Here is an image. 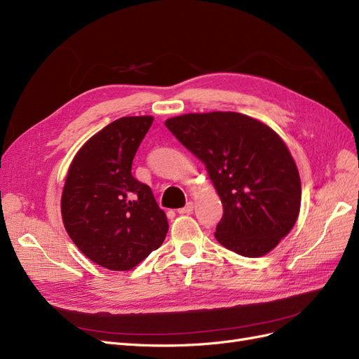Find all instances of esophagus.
I'll return each mask as SVG.
<instances>
[{
	"label": "esophagus",
	"mask_w": 359,
	"mask_h": 359,
	"mask_svg": "<svg viewBox=\"0 0 359 359\" xmlns=\"http://www.w3.org/2000/svg\"><path fill=\"white\" fill-rule=\"evenodd\" d=\"M194 210V203L193 202H189L184 208H180L178 210V214H191Z\"/></svg>",
	"instance_id": "esophagus-1"
}]
</instances>
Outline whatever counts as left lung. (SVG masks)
<instances>
[{"label": "left lung", "mask_w": 359, "mask_h": 359, "mask_svg": "<svg viewBox=\"0 0 359 359\" xmlns=\"http://www.w3.org/2000/svg\"><path fill=\"white\" fill-rule=\"evenodd\" d=\"M203 165L223 203L215 240L245 257L268 255L295 226L301 180L287 145L244 114H184L165 121Z\"/></svg>", "instance_id": "left-lung-1"}]
</instances>
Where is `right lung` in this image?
Masks as SVG:
<instances>
[{
  "instance_id": "add662e5",
  "label": "right lung",
  "mask_w": 359,
  "mask_h": 359,
  "mask_svg": "<svg viewBox=\"0 0 359 359\" xmlns=\"http://www.w3.org/2000/svg\"><path fill=\"white\" fill-rule=\"evenodd\" d=\"M151 115L123 116L102 128L73 157L61 194L62 223L94 264L128 271L165 241L169 224L153 191L132 175Z\"/></svg>"
}]
</instances>
